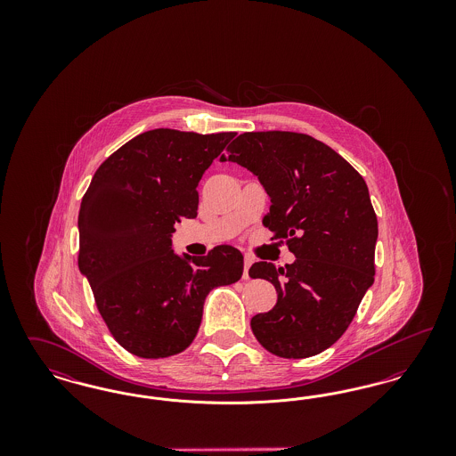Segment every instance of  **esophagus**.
Wrapping results in <instances>:
<instances>
[{"mask_svg":"<svg viewBox=\"0 0 456 456\" xmlns=\"http://www.w3.org/2000/svg\"><path fill=\"white\" fill-rule=\"evenodd\" d=\"M253 265V260L249 256H244V270H242V279H249V268Z\"/></svg>","mask_w":456,"mask_h":456,"instance_id":"1","label":"esophagus"}]
</instances>
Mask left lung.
Masks as SVG:
<instances>
[{"label": "left lung", "instance_id": "1", "mask_svg": "<svg viewBox=\"0 0 456 456\" xmlns=\"http://www.w3.org/2000/svg\"><path fill=\"white\" fill-rule=\"evenodd\" d=\"M258 175L270 196L263 225L287 239L296 261H258L249 277L275 285L277 304L253 316L263 347L285 359L333 346L374 282L378 220L362 175L309 134L242 133L220 157Z\"/></svg>", "mask_w": 456, "mask_h": 456}]
</instances>
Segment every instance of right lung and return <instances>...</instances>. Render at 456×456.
Masks as SVG:
<instances>
[{
  "mask_svg": "<svg viewBox=\"0 0 456 456\" xmlns=\"http://www.w3.org/2000/svg\"><path fill=\"white\" fill-rule=\"evenodd\" d=\"M236 133L145 131L95 171L78 214V268L116 342L143 359L195 340L208 292L238 282L240 251L175 255L174 224L195 218L198 183Z\"/></svg>",
  "mask_w": 456,
  "mask_h": 456,
  "instance_id": "add662e5",
  "label": "right lung"
}]
</instances>
